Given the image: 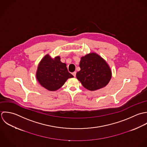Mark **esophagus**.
<instances>
[{
  "mask_svg": "<svg viewBox=\"0 0 147 147\" xmlns=\"http://www.w3.org/2000/svg\"><path fill=\"white\" fill-rule=\"evenodd\" d=\"M72 74H73V76L75 77H76V71L73 72V73H72Z\"/></svg>",
  "mask_w": 147,
  "mask_h": 147,
  "instance_id": "obj_1",
  "label": "esophagus"
}]
</instances>
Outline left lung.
I'll list each match as a JSON object with an SVG mask.
<instances>
[{"mask_svg": "<svg viewBox=\"0 0 147 147\" xmlns=\"http://www.w3.org/2000/svg\"><path fill=\"white\" fill-rule=\"evenodd\" d=\"M80 71L77 78L85 88L95 91L105 88L109 83L112 71L107 62L96 53H90L81 58Z\"/></svg>", "mask_w": 147, "mask_h": 147, "instance_id": "obj_1", "label": "left lung"}]
</instances>
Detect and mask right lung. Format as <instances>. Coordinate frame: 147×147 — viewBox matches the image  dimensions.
Wrapping results in <instances>:
<instances>
[{"label": "right lung", "mask_w": 147, "mask_h": 147, "mask_svg": "<svg viewBox=\"0 0 147 147\" xmlns=\"http://www.w3.org/2000/svg\"><path fill=\"white\" fill-rule=\"evenodd\" d=\"M59 56L52 58L46 55L39 62L36 73L37 81L49 91L61 88L67 79L74 77L67 70L66 64L62 62Z\"/></svg>", "instance_id": "right-lung-1"}]
</instances>
